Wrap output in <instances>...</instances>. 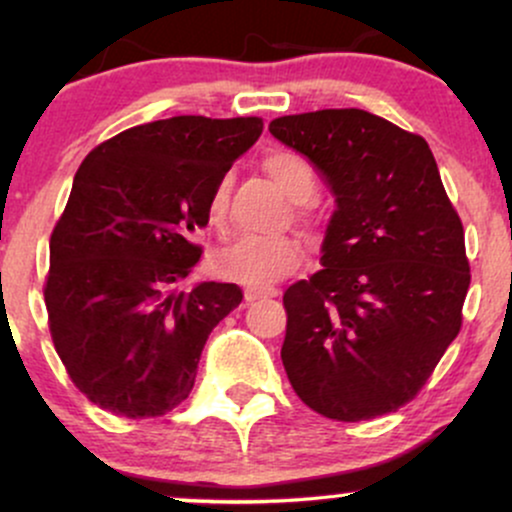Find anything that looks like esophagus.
<instances>
[{"label":"esophagus","instance_id":"34e87169","mask_svg":"<svg viewBox=\"0 0 512 512\" xmlns=\"http://www.w3.org/2000/svg\"><path fill=\"white\" fill-rule=\"evenodd\" d=\"M272 296H276L274 289H257V286L245 289V303H255V301H262V298H272Z\"/></svg>","mask_w":512,"mask_h":512}]
</instances>
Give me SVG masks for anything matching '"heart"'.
Masks as SVG:
<instances>
[{
	"label": "heart",
	"mask_w": 512,
	"mask_h": 512,
	"mask_svg": "<svg viewBox=\"0 0 512 512\" xmlns=\"http://www.w3.org/2000/svg\"><path fill=\"white\" fill-rule=\"evenodd\" d=\"M264 170L293 202H305L315 190V173L303 156L274 151L262 161ZM228 209V180L211 190L207 216L211 226H221ZM303 250L293 238H238L211 255V269L223 279L250 286H267L286 279L301 267Z\"/></svg>",
	"instance_id": "b5f03b06"
}]
</instances>
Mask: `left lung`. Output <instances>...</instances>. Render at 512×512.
Returning <instances> with one entry per match:
<instances>
[{"instance_id": "obj_1", "label": "left lung", "mask_w": 512, "mask_h": 512, "mask_svg": "<svg viewBox=\"0 0 512 512\" xmlns=\"http://www.w3.org/2000/svg\"><path fill=\"white\" fill-rule=\"evenodd\" d=\"M337 197L322 267L286 289L281 361L296 395L334 421L411 402L462 327L464 228L426 139L358 108L269 122Z\"/></svg>"}]
</instances>
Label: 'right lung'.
I'll return each mask as SVG.
<instances>
[{"label":"right lung","instance_id":"1","mask_svg":"<svg viewBox=\"0 0 512 512\" xmlns=\"http://www.w3.org/2000/svg\"><path fill=\"white\" fill-rule=\"evenodd\" d=\"M262 134V117L178 115L98 144L50 236L52 344L93 404L127 419L175 409L195 385L236 284L170 291L202 257L211 190Z\"/></svg>","mask_w":512,"mask_h":512}]
</instances>
